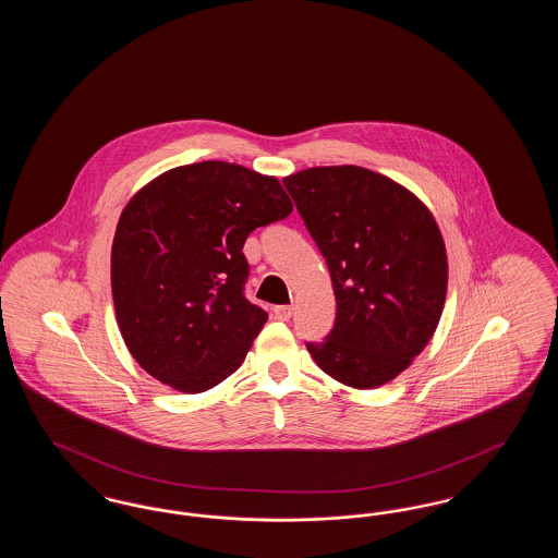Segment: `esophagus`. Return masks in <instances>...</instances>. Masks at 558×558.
Here are the masks:
<instances>
[{
    "instance_id": "esophagus-1",
    "label": "esophagus",
    "mask_w": 558,
    "mask_h": 558,
    "mask_svg": "<svg viewBox=\"0 0 558 558\" xmlns=\"http://www.w3.org/2000/svg\"><path fill=\"white\" fill-rule=\"evenodd\" d=\"M274 316L278 319H282V322H287V319H291L292 316V307L291 305H276L274 307Z\"/></svg>"
}]
</instances>
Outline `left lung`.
<instances>
[{"mask_svg":"<svg viewBox=\"0 0 558 558\" xmlns=\"http://www.w3.org/2000/svg\"><path fill=\"white\" fill-rule=\"evenodd\" d=\"M284 186L330 271L337 322L307 343L319 371L376 389L433 339L448 292L439 226L408 187L357 165L310 167Z\"/></svg>","mask_w":558,"mask_h":558,"instance_id":"1","label":"left lung"}]
</instances>
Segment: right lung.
<instances>
[{
  "mask_svg": "<svg viewBox=\"0 0 558 558\" xmlns=\"http://www.w3.org/2000/svg\"><path fill=\"white\" fill-rule=\"evenodd\" d=\"M292 211L278 178L203 160L140 187L110 251L117 324L133 360L182 393L240 368L267 314L242 284L246 236Z\"/></svg>",
  "mask_w": 558,
  "mask_h": 558,
  "instance_id": "add662e5",
  "label": "right lung"
}]
</instances>
